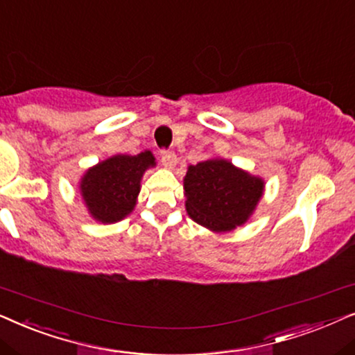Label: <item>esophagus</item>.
Returning <instances> with one entry per match:
<instances>
[{
    "mask_svg": "<svg viewBox=\"0 0 355 355\" xmlns=\"http://www.w3.org/2000/svg\"><path fill=\"white\" fill-rule=\"evenodd\" d=\"M159 160L162 162L165 168H173L177 165V155L172 150H160Z\"/></svg>",
    "mask_w": 355,
    "mask_h": 355,
    "instance_id": "obj_1",
    "label": "esophagus"
}]
</instances>
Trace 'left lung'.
<instances>
[{
  "instance_id": "1",
  "label": "left lung",
  "mask_w": 355,
  "mask_h": 355,
  "mask_svg": "<svg viewBox=\"0 0 355 355\" xmlns=\"http://www.w3.org/2000/svg\"><path fill=\"white\" fill-rule=\"evenodd\" d=\"M183 190L193 220L214 232H227L250 219L263 196L264 182L229 160L209 159L188 167Z\"/></svg>"
}]
</instances>
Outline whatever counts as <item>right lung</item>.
Returning <instances> with one entry per match:
<instances>
[{
  "label": "right lung",
  "instance_id": "1",
  "mask_svg": "<svg viewBox=\"0 0 355 355\" xmlns=\"http://www.w3.org/2000/svg\"><path fill=\"white\" fill-rule=\"evenodd\" d=\"M155 159L150 150L138 155L116 154L94 165L79 183L89 214L102 224L125 219L136 206L141 190V178Z\"/></svg>",
  "mask_w": 355,
  "mask_h": 355
}]
</instances>
